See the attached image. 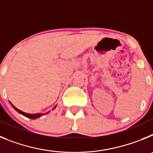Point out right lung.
I'll return each instance as SVG.
<instances>
[{
    "mask_svg": "<svg viewBox=\"0 0 153 153\" xmlns=\"http://www.w3.org/2000/svg\"><path fill=\"white\" fill-rule=\"evenodd\" d=\"M10 104H11V106H13V108L14 109H15L16 111H17L19 113H21V114H22L23 116H24V117H27V118H29V119H32V120H35V119H37V118H39V117H41V116H43V115L48 114V113H50V111H49V112H47V113H35V114H30V113H24V112H23V111H21V110H20V109H17V108H16L15 106H13V105L11 103V102H10ZM56 106H55L53 108L52 110H53V109H54L55 108H56Z\"/></svg>",
    "mask_w": 153,
    "mask_h": 153,
    "instance_id": "obj_1",
    "label": "right lung"
}]
</instances>
